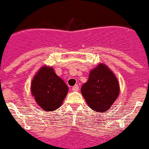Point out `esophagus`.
Instances as JSON below:
<instances>
[{
  "label": "esophagus",
  "instance_id": "1",
  "mask_svg": "<svg viewBox=\"0 0 149 149\" xmlns=\"http://www.w3.org/2000/svg\"><path fill=\"white\" fill-rule=\"evenodd\" d=\"M79 90V86H78V85H75V86H74L72 87L73 91H78Z\"/></svg>",
  "mask_w": 149,
  "mask_h": 149
}]
</instances>
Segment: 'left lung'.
Instances as JSON below:
<instances>
[{"label":"left lung","mask_w":149,"mask_h":149,"mask_svg":"<svg viewBox=\"0 0 149 149\" xmlns=\"http://www.w3.org/2000/svg\"><path fill=\"white\" fill-rule=\"evenodd\" d=\"M81 93L92 110L104 112L117 99L120 85L114 73L100 63L91 70L87 82L81 87Z\"/></svg>","instance_id":"8db88e82"}]
</instances>
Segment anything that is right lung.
Listing matches in <instances>:
<instances>
[{"mask_svg": "<svg viewBox=\"0 0 149 149\" xmlns=\"http://www.w3.org/2000/svg\"><path fill=\"white\" fill-rule=\"evenodd\" d=\"M68 92V86L51 66L41 67L31 83V93L44 111L58 108Z\"/></svg>", "mask_w": 149, "mask_h": 149, "instance_id": "right-lung-1", "label": "right lung"}]
</instances>
